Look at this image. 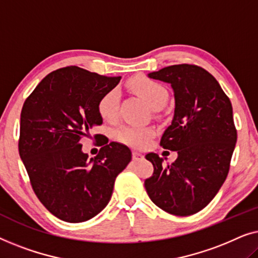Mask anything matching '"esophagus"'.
I'll use <instances>...</instances> for the list:
<instances>
[{"mask_svg":"<svg viewBox=\"0 0 258 258\" xmlns=\"http://www.w3.org/2000/svg\"><path fill=\"white\" fill-rule=\"evenodd\" d=\"M143 155L142 154H140V153H137V151H133V160L134 161H141V160H143Z\"/></svg>","mask_w":258,"mask_h":258,"instance_id":"34e87169","label":"esophagus"}]
</instances>
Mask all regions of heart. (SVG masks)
<instances>
[{"label":"heart","mask_w":258,"mask_h":258,"mask_svg":"<svg viewBox=\"0 0 258 258\" xmlns=\"http://www.w3.org/2000/svg\"><path fill=\"white\" fill-rule=\"evenodd\" d=\"M128 86L136 95L142 97L151 108L156 109L164 105L168 100V90L156 81L146 76H136L129 81ZM118 93L112 89L105 93L97 103L98 114L104 121L112 122L118 115ZM154 135V130L146 126L123 125L115 132V139L125 146L133 148H144L150 142Z\"/></svg>","instance_id":"b5f03b06"}]
</instances>
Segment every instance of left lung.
I'll return each mask as SVG.
<instances>
[{"label": "left lung", "instance_id": "1", "mask_svg": "<svg viewBox=\"0 0 258 258\" xmlns=\"http://www.w3.org/2000/svg\"><path fill=\"white\" fill-rule=\"evenodd\" d=\"M149 77L174 89V118L160 146L178 156L164 165L157 154H147L154 172L144 186L162 210L189 216L211 202L228 176L237 141L231 102L216 79L199 66H169Z\"/></svg>", "mask_w": 258, "mask_h": 258}]
</instances>
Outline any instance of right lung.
Here are the masks:
<instances>
[{"label": "right lung", "mask_w": 258, "mask_h": 258, "mask_svg": "<svg viewBox=\"0 0 258 258\" xmlns=\"http://www.w3.org/2000/svg\"><path fill=\"white\" fill-rule=\"evenodd\" d=\"M119 80L66 67L48 74L24 101L20 157L35 195L59 220L80 223L101 213L110 201L116 177L132 161L128 147L108 143L105 136L90 160L81 144L95 125L102 124L97 103Z\"/></svg>", "instance_id": "right-lung-1"}]
</instances>
